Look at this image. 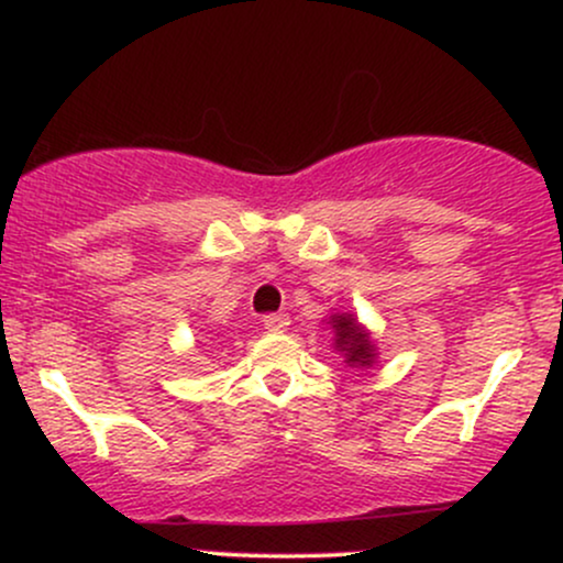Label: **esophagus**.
<instances>
[{
    "label": "esophagus",
    "mask_w": 563,
    "mask_h": 563,
    "mask_svg": "<svg viewBox=\"0 0 563 563\" xmlns=\"http://www.w3.org/2000/svg\"><path fill=\"white\" fill-rule=\"evenodd\" d=\"M262 322L269 333H283L290 325L288 314H264Z\"/></svg>",
    "instance_id": "obj_1"
}]
</instances>
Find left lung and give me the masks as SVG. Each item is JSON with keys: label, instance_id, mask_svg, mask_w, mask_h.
Wrapping results in <instances>:
<instances>
[{"label": "left lung", "instance_id": "left-lung-1", "mask_svg": "<svg viewBox=\"0 0 563 563\" xmlns=\"http://www.w3.org/2000/svg\"><path fill=\"white\" fill-rule=\"evenodd\" d=\"M331 331V349L352 371H367L378 363V344L357 314L331 312L322 320Z\"/></svg>", "mask_w": 563, "mask_h": 563}]
</instances>
